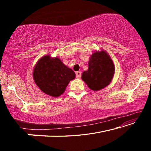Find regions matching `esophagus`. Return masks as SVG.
<instances>
[{
    "instance_id": "esophagus-1",
    "label": "esophagus",
    "mask_w": 151,
    "mask_h": 151,
    "mask_svg": "<svg viewBox=\"0 0 151 151\" xmlns=\"http://www.w3.org/2000/svg\"><path fill=\"white\" fill-rule=\"evenodd\" d=\"M76 76L77 78H80L81 77V72L80 71H78V72L76 73Z\"/></svg>"
}]
</instances>
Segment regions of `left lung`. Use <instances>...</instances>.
<instances>
[{
    "label": "left lung",
    "instance_id": "obj_1",
    "mask_svg": "<svg viewBox=\"0 0 151 151\" xmlns=\"http://www.w3.org/2000/svg\"><path fill=\"white\" fill-rule=\"evenodd\" d=\"M115 67L110 55L105 50L94 52L89 58L87 70L82 74V80L88 88L98 91L108 86L114 77Z\"/></svg>",
    "mask_w": 151,
    "mask_h": 151
}]
</instances>
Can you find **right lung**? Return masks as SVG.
Here are the masks:
<instances>
[{"instance_id": "1", "label": "right lung", "mask_w": 151, "mask_h": 151, "mask_svg": "<svg viewBox=\"0 0 151 151\" xmlns=\"http://www.w3.org/2000/svg\"><path fill=\"white\" fill-rule=\"evenodd\" d=\"M32 76L40 91L48 96L58 97L64 93L69 82L76 76L75 72L59 58L47 55L36 63Z\"/></svg>"}]
</instances>
